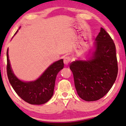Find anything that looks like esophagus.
<instances>
[{"label":"esophagus","instance_id":"1","mask_svg":"<svg viewBox=\"0 0 126 126\" xmlns=\"http://www.w3.org/2000/svg\"><path fill=\"white\" fill-rule=\"evenodd\" d=\"M71 58L69 57H65L64 58V63L65 65H67L69 64V63L71 62Z\"/></svg>","mask_w":126,"mask_h":126}]
</instances>
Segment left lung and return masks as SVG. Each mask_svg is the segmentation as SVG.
<instances>
[{
	"mask_svg": "<svg viewBox=\"0 0 126 126\" xmlns=\"http://www.w3.org/2000/svg\"><path fill=\"white\" fill-rule=\"evenodd\" d=\"M95 51L87 61H75L69 65L79 96L86 101L98 100L115 81L118 62L115 45L104 28L95 39Z\"/></svg>",
	"mask_w": 126,
	"mask_h": 126,
	"instance_id": "1",
	"label": "left lung"
}]
</instances>
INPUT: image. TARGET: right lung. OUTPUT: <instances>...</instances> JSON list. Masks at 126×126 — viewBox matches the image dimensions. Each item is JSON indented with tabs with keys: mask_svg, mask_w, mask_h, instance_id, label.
I'll return each instance as SVG.
<instances>
[{
	"mask_svg": "<svg viewBox=\"0 0 126 126\" xmlns=\"http://www.w3.org/2000/svg\"><path fill=\"white\" fill-rule=\"evenodd\" d=\"M17 32L18 30L14 35ZM7 58V73L9 81L20 98L32 105L44 104L51 99L53 95L56 77L64 67L63 59L50 65L38 79L34 81L24 82L18 79L11 69L8 58V48Z\"/></svg>",
	"mask_w": 126,
	"mask_h": 126,
	"instance_id": "1",
	"label": "right lung"
}]
</instances>
